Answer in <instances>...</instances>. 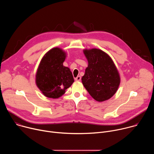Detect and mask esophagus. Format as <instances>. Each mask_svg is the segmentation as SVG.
<instances>
[{"mask_svg": "<svg viewBox=\"0 0 154 154\" xmlns=\"http://www.w3.org/2000/svg\"><path fill=\"white\" fill-rule=\"evenodd\" d=\"M75 80L76 81H80V80H81V77L79 75V76H77V77L75 78Z\"/></svg>", "mask_w": 154, "mask_h": 154, "instance_id": "1", "label": "esophagus"}]
</instances>
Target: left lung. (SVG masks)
<instances>
[{
    "label": "left lung",
    "instance_id": "8db88e82",
    "mask_svg": "<svg viewBox=\"0 0 154 154\" xmlns=\"http://www.w3.org/2000/svg\"><path fill=\"white\" fill-rule=\"evenodd\" d=\"M84 54L88 61L82 78L84 87L98 102L111 98L120 83L119 73L112 58L97 49L85 50Z\"/></svg>",
    "mask_w": 154,
    "mask_h": 154
}]
</instances>
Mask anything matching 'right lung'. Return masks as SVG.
<instances>
[{"label": "right lung", "instance_id": "obj_1", "mask_svg": "<svg viewBox=\"0 0 154 154\" xmlns=\"http://www.w3.org/2000/svg\"><path fill=\"white\" fill-rule=\"evenodd\" d=\"M65 57V53L55 48L48 52L41 61L36 83L39 89L48 97H60L74 82L69 68L63 65Z\"/></svg>", "mask_w": 154, "mask_h": 154}]
</instances>
